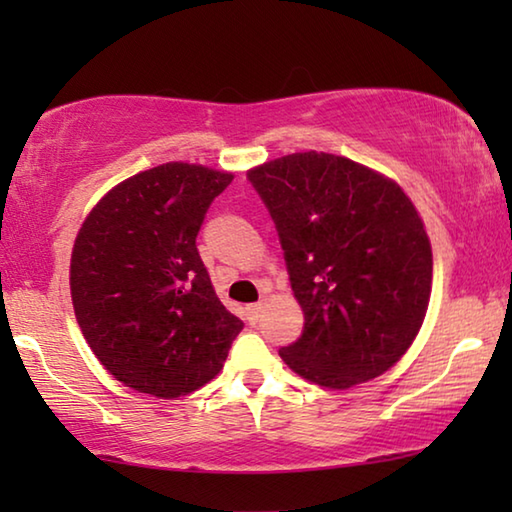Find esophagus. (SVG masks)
<instances>
[{"instance_id": "obj_1", "label": "esophagus", "mask_w": 512, "mask_h": 512, "mask_svg": "<svg viewBox=\"0 0 512 512\" xmlns=\"http://www.w3.org/2000/svg\"><path fill=\"white\" fill-rule=\"evenodd\" d=\"M262 311H264V302H255V305H248L246 314H248L250 323H257L259 316H262Z\"/></svg>"}]
</instances>
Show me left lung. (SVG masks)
I'll return each mask as SVG.
<instances>
[{"label": "left lung", "mask_w": 512, "mask_h": 512, "mask_svg": "<svg viewBox=\"0 0 512 512\" xmlns=\"http://www.w3.org/2000/svg\"><path fill=\"white\" fill-rule=\"evenodd\" d=\"M284 250L305 327L280 350L314 384L350 388L402 357L427 314L431 244L400 185L332 153L248 171Z\"/></svg>", "instance_id": "1"}]
</instances>
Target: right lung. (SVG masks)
Returning a JSON list of instances; mask_svg holds the SVG:
<instances>
[{
    "label": "right lung",
    "mask_w": 512,
    "mask_h": 512,
    "mask_svg": "<svg viewBox=\"0 0 512 512\" xmlns=\"http://www.w3.org/2000/svg\"><path fill=\"white\" fill-rule=\"evenodd\" d=\"M232 173L167 162L101 198L74 241V314L121 384L180 397L219 375L244 323L223 307L196 248Z\"/></svg>",
    "instance_id": "add662e5"
}]
</instances>
